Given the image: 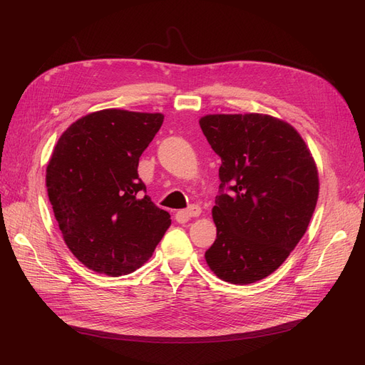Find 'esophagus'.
I'll use <instances>...</instances> for the list:
<instances>
[{"label": "esophagus", "instance_id": "esophagus-1", "mask_svg": "<svg viewBox=\"0 0 365 365\" xmlns=\"http://www.w3.org/2000/svg\"><path fill=\"white\" fill-rule=\"evenodd\" d=\"M201 215V207L196 205V204H192L187 207L185 210H181V212L176 213V217H178V220H187L189 217H196Z\"/></svg>", "mask_w": 365, "mask_h": 365}]
</instances>
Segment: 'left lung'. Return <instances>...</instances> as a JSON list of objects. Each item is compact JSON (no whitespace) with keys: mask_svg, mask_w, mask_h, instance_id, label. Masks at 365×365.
Segmentation results:
<instances>
[{"mask_svg":"<svg viewBox=\"0 0 365 365\" xmlns=\"http://www.w3.org/2000/svg\"><path fill=\"white\" fill-rule=\"evenodd\" d=\"M220 157L212 210L216 240L205 260L219 279L248 284L268 277L304 236L318 200V172L300 134L263 114L200 120Z\"/></svg>","mask_w":365,"mask_h":365,"instance_id":"left-lung-1","label":"left lung"}]
</instances>
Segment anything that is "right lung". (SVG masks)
<instances>
[{
    "label": "right lung",
    "instance_id": "obj_1",
    "mask_svg": "<svg viewBox=\"0 0 365 365\" xmlns=\"http://www.w3.org/2000/svg\"><path fill=\"white\" fill-rule=\"evenodd\" d=\"M163 114L103 109L61 135L47 165V192L65 244L86 268L109 277L140 268L170 227L146 195L138 161Z\"/></svg>",
    "mask_w": 365,
    "mask_h": 365
}]
</instances>
